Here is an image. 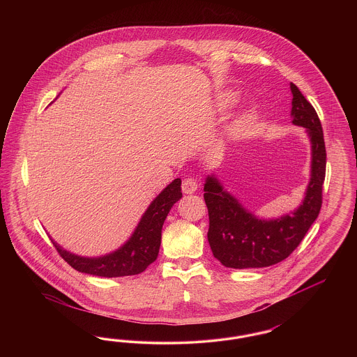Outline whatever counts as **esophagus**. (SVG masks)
Instances as JSON below:
<instances>
[{"instance_id": "obj_1", "label": "esophagus", "mask_w": 357, "mask_h": 357, "mask_svg": "<svg viewBox=\"0 0 357 357\" xmlns=\"http://www.w3.org/2000/svg\"><path fill=\"white\" fill-rule=\"evenodd\" d=\"M198 188V183L194 178H186L183 182H182V191L185 194H192L195 192Z\"/></svg>"}]
</instances>
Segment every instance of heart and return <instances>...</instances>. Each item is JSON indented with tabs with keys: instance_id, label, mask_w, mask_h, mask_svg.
I'll list each match as a JSON object with an SVG mask.
<instances>
[{
	"instance_id": "heart-1",
	"label": "heart",
	"mask_w": 357,
	"mask_h": 357,
	"mask_svg": "<svg viewBox=\"0 0 357 357\" xmlns=\"http://www.w3.org/2000/svg\"><path fill=\"white\" fill-rule=\"evenodd\" d=\"M236 102V98L233 96V95H227L226 98H225V100H223V104L226 105V107H229V105H233ZM253 121V114L252 112H249V114H245L241 119L238 120L237 123H236V127H234V131L236 132H243L249 126H250V123Z\"/></svg>"
}]
</instances>
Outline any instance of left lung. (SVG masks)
Wrapping results in <instances>:
<instances>
[{
    "mask_svg": "<svg viewBox=\"0 0 357 357\" xmlns=\"http://www.w3.org/2000/svg\"><path fill=\"white\" fill-rule=\"evenodd\" d=\"M293 124L306 128L312 143V171L303 204L277 220H258L223 190L218 179L206 178L204 202L208 210L207 239L214 257L226 268H265L288 258L319 217L323 204L326 151L323 127L313 105L290 83Z\"/></svg>",
    "mask_w": 357,
    "mask_h": 357,
    "instance_id": "1",
    "label": "left lung"
}]
</instances>
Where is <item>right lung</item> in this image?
Segmentation results:
<instances>
[{"mask_svg":"<svg viewBox=\"0 0 357 357\" xmlns=\"http://www.w3.org/2000/svg\"><path fill=\"white\" fill-rule=\"evenodd\" d=\"M181 183L182 181L179 178L174 179L153 199L137 223L134 234L114 253L98 258H88L72 255L61 249L53 239L52 242L59 255L77 272L108 278L134 275L144 272L158 257L162 238V226L167 214L170 213L171 207L182 198Z\"/></svg>","mask_w":357,"mask_h":357,"instance_id":"obj_1","label":"right lung"}]
</instances>
